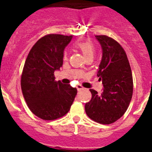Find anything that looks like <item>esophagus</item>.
I'll return each mask as SVG.
<instances>
[{"label": "esophagus", "instance_id": "obj_1", "mask_svg": "<svg viewBox=\"0 0 152 152\" xmlns=\"http://www.w3.org/2000/svg\"><path fill=\"white\" fill-rule=\"evenodd\" d=\"M77 91H81V90L84 89V87H82V86L80 85V84H78V85H77Z\"/></svg>", "mask_w": 152, "mask_h": 152}]
</instances>
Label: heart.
Wrapping results in <instances>:
<instances>
[{
    "label": "heart",
    "mask_w": 152,
    "mask_h": 152,
    "mask_svg": "<svg viewBox=\"0 0 152 152\" xmlns=\"http://www.w3.org/2000/svg\"><path fill=\"white\" fill-rule=\"evenodd\" d=\"M75 47L82 52V54L84 55L85 58H88V56H94L95 48L94 44L91 41L84 40V41L77 42L75 43ZM67 56H68V52L66 51H64V53H63L64 59H66Z\"/></svg>",
    "instance_id": "b5f03b06"
}]
</instances>
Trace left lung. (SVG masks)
<instances>
[{
    "instance_id": "left-lung-1",
    "label": "left lung",
    "mask_w": 152,
    "mask_h": 152,
    "mask_svg": "<svg viewBox=\"0 0 152 152\" xmlns=\"http://www.w3.org/2000/svg\"><path fill=\"white\" fill-rule=\"evenodd\" d=\"M102 48V59L97 75L103 92L91 89V101L85 104L86 113L96 123L111 124L128 109L133 91L131 68L126 52L116 40L107 36H95Z\"/></svg>"
}]
</instances>
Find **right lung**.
Segmentation results:
<instances>
[{
  "label": "right lung",
  "instance_id": "1",
  "mask_svg": "<svg viewBox=\"0 0 152 152\" xmlns=\"http://www.w3.org/2000/svg\"><path fill=\"white\" fill-rule=\"evenodd\" d=\"M72 36L49 34L42 37L29 51L21 76V89L34 115L53 120L70 110L77 89L55 80V71L63 64V53Z\"/></svg>",
  "mask_w": 152,
  "mask_h": 152
}]
</instances>
